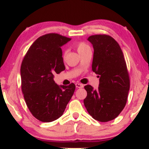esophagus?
I'll list each match as a JSON object with an SVG mask.
<instances>
[{"label": "esophagus", "mask_w": 149, "mask_h": 149, "mask_svg": "<svg viewBox=\"0 0 149 149\" xmlns=\"http://www.w3.org/2000/svg\"><path fill=\"white\" fill-rule=\"evenodd\" d=\"M75 85H76V87H77V88H82V87H83V85L81 84V83H77L76 84H75Z\"/></svg>", "instance_id": "obj_1"}]
</instances>
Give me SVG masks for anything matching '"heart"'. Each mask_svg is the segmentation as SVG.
Here are the masks:
<instances>
[{"mask_svg":"<svg viewBox=\"0 0 149 149\" xmlns=\"http://www.w3.org/2000/svg\"><path fill=\"white\" fill-rule=\"evenodd\" d=\"M74 47L75 48L77 49V52H79V54L80 55L81 54H83V52H85L86 50L90 49V47H89L88 45H87L86 42L83 41L77 42V43L74 45ZM66 51H65V52L63 53V58H64V57L66 56Z\"/></svg>","mask_w":149,"mask_h":149,"instance_id":"1","label":"heart"}]
</instances>
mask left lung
<instances>
[{
	"instance_id": "1",
	"label": "left lung",
	"mask_w": 149,
	"mask_h": 149,
	"mask_svg": "<svg viewBox=\"0 0 149 149\" xmlns=\"http://www.w3.org/2000/svg\"><path fill=\"white\" fill-rule=\"evenodd\" d=\"M93 45L92 71L98 74L97 90L84 87V105L93 119L100 122L115 119L125 107L130 87V75L119 45L107 34H95L87 38Z\"/></svg>"
}]
</instances>
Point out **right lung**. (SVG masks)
<instances>
[{
  "label": "right lung",
  "mask_w": 149,
  "mask_h": 149,
  "mask_svg": "<svg viewBox=\"0 0 149 149\" xmlns=\"http://www.w3.org/2000/svg\"><path fill=\"white\" fill-rule=\"evenodd\" d=\"M70 38L49 33L34 41L22 60V90L27 107L36 119L52 122L63 115L75 90V85L59 87L55 74L65 70L60 47Z\"/></svg>",
  "instance_id": "right-lung-1"
}]
</instances>
